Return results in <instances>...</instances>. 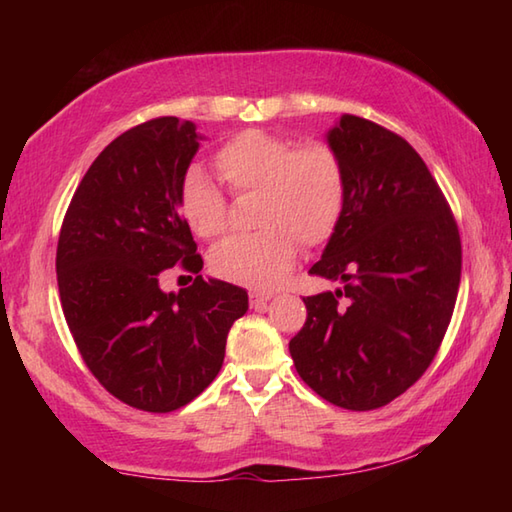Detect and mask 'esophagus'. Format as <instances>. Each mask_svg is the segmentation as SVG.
<instances>
[{"label": "esophagus", "mask_w": 512, "mask_h": 512, "mask_svg": "<svg viewBox=\"0 0 512 512\" xmlns=\"http://www.w3.org/2000/svg\"><path fill=\"white\" fill-rule=\"evenodd\" d=\"M270 299H273L270 292H250V306H253L257 312H264L268 308Z\"/></svg>", "instance_id": "1"}]
</instances>
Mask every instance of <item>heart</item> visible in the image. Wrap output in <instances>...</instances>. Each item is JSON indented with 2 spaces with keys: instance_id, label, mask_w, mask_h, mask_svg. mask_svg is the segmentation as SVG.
<instances>
[{
  "instance_id": "b5f03b06",
  "label": "heart",
  "mask_w": 512,
  "mask_h": 512,
  "mask_svg": "<svg viewBox=\"0 0 512 512\" xmlns=\"http://www.w3.org/2000/svg\"><path fill=\"white\" fill-rule=\"evenodd\" d=\"M215 169L233 193H262V233L228 237L211 253L213 273L231 284L273 288L299 255V239L319 246L334 235L345 209V165L332 145L264 129L235 134L215 154ZM180 209L195 235L220 237L228 224L222 191L191 169L182 182Z\"/></svg>"
}]
</instances>
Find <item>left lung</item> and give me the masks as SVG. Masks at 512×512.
I'll list each match as a JSON object with an SVG mask.
<instances>
[{"label":"left lung","instance_id":"obj_1","mask_svg":"<svg viewBox=\"0 0 512 512\" xmlns=\"http://www.w3.org/2000/svg\"><path fill=\"white\" fill-rule=\"evenodd\" d=\"M325 138L343 160L347 191L310 273L343 288L303 299L308 319L290 356L321 398L369 411L407 391L436 356L458 299L460 233L405 138L352 114Z\"/></svg>","mask_w":512,"mask_h":512}]
</instances>
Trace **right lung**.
I'll use <instances>...</instances> for the list:
<instances>
[{
  "label": "right lung",
  "instance_id": "add662e5",
  "mask_svg": "<svg viewBox=\"0 0 512 512\" xmlns=\"http://www.w3.org/2000/svg\"><path fill=\"white\" fill-rule=\"evenodd\" d=\"M202 136L162 116L127 129L85 173L57 246L61 306L85 365L125 405L167 413L222 369L226 336L248 310L244 288L194 280L165 293L164 270L200 273L180 191Z\"/></svg>",
  "mask_w": 512,
  "mask_h": 512
}]
</instances>
